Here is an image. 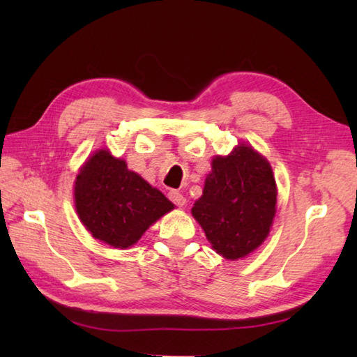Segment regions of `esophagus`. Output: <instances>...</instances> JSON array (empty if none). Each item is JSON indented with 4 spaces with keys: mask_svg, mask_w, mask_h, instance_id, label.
<instances>
[{
    "mask_svg": "<svg viewBox=\"0 0 357 357\" xmlns=\"http://www.w3.org/2000/svg\"><path fill=\"white\" fill-rule=\"evenodd\" d=\"M169 198L174 204V206H178V207H184L185 202H187L185 198H184V195L179 193L178 190H170L169 192Z\"/></svg>",
    "mask_w": 357,
    "mask_h": 357,
    "instance_id": "esophagus-1",
    "label": "esophagus"
}]
</instances>
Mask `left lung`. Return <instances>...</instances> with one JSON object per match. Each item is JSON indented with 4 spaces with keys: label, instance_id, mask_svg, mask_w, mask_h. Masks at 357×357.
<instances>
[{
    "label": "left lung",
    "instance_id": "8db88e82",
    "mask_svg": "<svg viewBox=\"0 0 357 357\" xmlns=\"http://www.w3.org/2000/svg\"><path fill=\"white\" fill-rule=\"evenodd\" d=\"M276 181L270 162L247 144L215 156L192 215L218 255L241 259L268 236L276 213Z\"/></svg>",
    "mask_w": 357,
    "mask_h": 357
}]
</instances>
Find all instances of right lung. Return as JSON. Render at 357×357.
Instances as JSON below:
<instances>
[{
  "label": "right lung",
  "mask_w": 357,
  "mask_h": 357,
  "mask_svg": "<svg viewBox=\"0 0 357 357\" xmlns=\"http://www.w3.org/2000/svg\"><path fill=\"white\" fill-rule=\"evenodd\" d=\"M75 207L95 239L128 248L174 206L138 173L128 170L124 159L101 149L79 169Z\"/></svg>",
  "instance_id": "add662e5"
}]
</instances>
